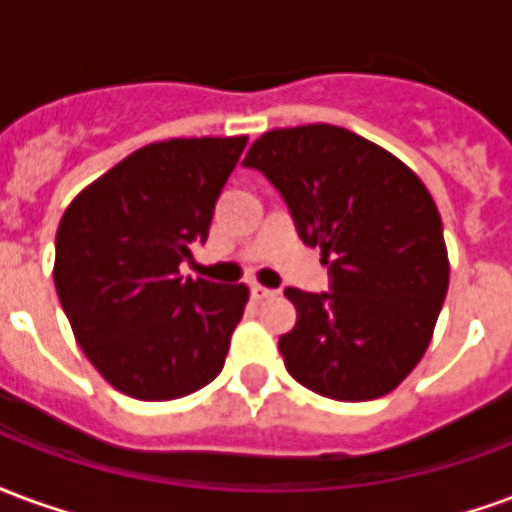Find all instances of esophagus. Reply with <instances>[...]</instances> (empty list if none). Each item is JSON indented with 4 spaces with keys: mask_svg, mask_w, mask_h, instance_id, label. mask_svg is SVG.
Segmentation results:
<instances>
[{
    "mask_svg": "<svg viewBox=\"0 0 512 512\" xmlns=\"http://www.w3.org/2000/svg\"><path fill=\"white\" fill-rule=\"evenodd\" d=\"M271 296H277V290L266 288V285H260V282H255V285H252V299L255 301L271 299Z\"/></svg>",
    "mask_w": 512,
    "mask_h": 512,
    "instance_id": "1",
    "label": "esophagus"
}]
</instances>
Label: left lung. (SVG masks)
Listing matches in <instances>:
<instances>
[{
	"label": "left lung",
	"instance_id": "8db88e82",
	"mask_svg": "<svg viewBox=\"0 0 512 512\" xmlns=\"http://www.w3.org/2000/svg\"><path fill=\"white\" fill-rule=\"evenodd\" d=\"M321 246L332 293L288 288L299 321L279 354L301 386L332 400L389 395L425 356L450 285L436 202L397 156L348 128H274L244 158Z\"/></svg>",
	"mask_w": 512,
	"mask_h": 512
}]
</instances>
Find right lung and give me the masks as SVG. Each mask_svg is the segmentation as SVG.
I'll return each instance as SVG.
<instances>
[{"instance_id": "add662e5", "label": "right lung", "mask_w": 512, "mask_h": 512, "mask_svg": "<svg viewBox=\"0 0 512 512\" xmlns=\"http://www.w3.org/2000/svg\"><path fill=\"white\" fill-rule=\"evenodd\" d=\"M246 136L139 147L84 186L57 227L54 285L95 370L136 400L191 395L222 373L246 285L183 279Z\"/></svg>"}]
</instances>
